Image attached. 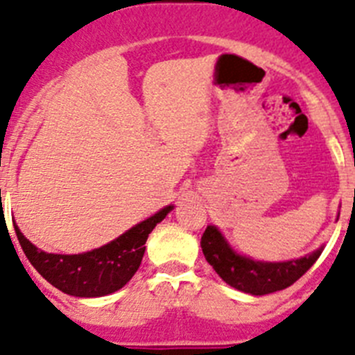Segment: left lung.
Instances as JSON below:
<instances>
[{"mask_svg": "<svg viewBox=\"0 0 355 355\" xmlns=\"http://www.w3.org/2000/svg\"><path fill=\"white\" fill-rule=\"evenodd\" d=\"M200 246L206 260L225 284L253 295L271 294L291 287L315 264V260L322 253V250H317L311 255L301 257L297 260L259 262L248 257L237 255L213 225L204 230Z\"/></svg>", "mask_w": 355, "mask_h": 355, "instance_id": "obj_1", "label": "left lung"}]
</instances>
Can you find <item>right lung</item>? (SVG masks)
I'll use <instances>...</instances> for the list:
<instances>
[{
  "label": "right lung",
  "mask_w": 355,
  "mask_h": 355,
  "mask_svg": "<svg viewBox=\"0 0 355 355\" xmlns=\"http://www.w3.org/2000/svg\"><path fill=\"white\" fill-rule=\"evenodd\" d=\"M172 206L132 227L102 248L79 255L45 253L33 246L14 225L22 252L49 284L76 297H102L125 287L142 262L146 241L156 223H160Z\"/></svg>",
  "instance_id": "add662e5"
}]
</instances>
